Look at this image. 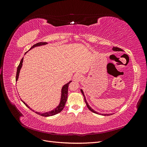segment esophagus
Wrapping results in <instances>:
<instances>
[{
	"instance_id": "esophagus-1",
	"label": "esophagus",
	"mask_w": 147,
	"mask_h": 147,
	"mask_svg": "<svg viewBox=\"0 0 147 147\" xmlns=\"http://www.w3.org/2000/svg\"><path fill=\"white\" fill-rule=\"evenodd\" d=\"M77 78H78V77L76 76V77H75V80H77Z\"/></svg>"
}]
</instances>
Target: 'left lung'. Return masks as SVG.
I'll return each instance as SVG.
<instances>
[{
  "label": "left lung",
  "mask_w": 147,
  "mask_h": 147,
  "mask_svg": "<svg viewBox=\"0 0 147 147\" xmlns=\"http://www.w3.org/2000/svg\"><path fill=\"white\" fill-rule=\"evenodd\" d=\"M113 51H123V50H121V48H118V47H113ZM81 92H82V94L83 95L84 99V101H85V103H86V106H87V107L88 108V109L90 110V111H91V112H92L93 113H97V114H99V113H97V112H96V111H94V110L92 109L91 107L88 105V102H87V101H86V100L85 96H84V93H83V90H81ZM102 115H104V116H107V115H109V114H102Z\"/></svg>",
  "instance_id": "left-lung-1"
}]
</instances>
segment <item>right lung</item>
Returning a JSON list of instances; mask_svg holds the SVG:
<instances>
[{
	"label": "right lung",
	"instance_id": "add662e5",
	"mask_svg": "<svg viewBox=\"0 0 147 147\" xmlns=\"http://www.w3.org/2000/svg\"><path fill=\"white\" fill-rule=\"evenodd\" d=\"M48 43L47 42H39V43H37L36 44H35V45H34L32 47H31L30 48V50H31V49L34 48V47H38V46H41V45H46V44H47ZM28 52V51H27ZM26 52V53H27ZM25 53V54H26ZM23 58L24 57H23L22 58V59L20 61V63L19 64V65L18 66V68H17V72H16V81L18 80V77H19V74H20V69L22 67V65H23ZM72 82V81H70L68 83L65 84V85L63 86V88H62V94H61V102H60V104L57 107L54 109L53 110L51 111V112H47V113H39V112H35V113L41 115V116H43V117H50V116H53V115H56L57 113H59V112H61L62 110H63V109L65 107V102L67 101V95H68V86L69 85V83ZM23 101V100H22ZM23 103L28 107V108H29V107H28V105L26 104L23 101ZM30 109V108H29ZM32 110V109H30ZM34 111V110H33Z\"/></svg>",
	"mask_w": 147,
	"mask_h": 147
}]
</instances>
